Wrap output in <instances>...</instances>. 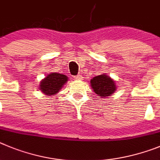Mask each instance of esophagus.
Returning a JSON list of instances; mask_svg holds the SVG:
<instances>
[{
  "label": "esophagus",
  "instance_id": "34e87169",
  "mask_svg": "<svg viewBox=\"0 0 160 160\" xmlns=\"http://www.w3.org/2000/svg\"><path fill=\"white\" fill-rule=\"evenodd\" d=\"M74 79L76 80H83V77H82L81 75H77V76H76V77H74Z\"/></svg>",
  "mask_w": 160,
  "mask_h": 160
}]
</instances>
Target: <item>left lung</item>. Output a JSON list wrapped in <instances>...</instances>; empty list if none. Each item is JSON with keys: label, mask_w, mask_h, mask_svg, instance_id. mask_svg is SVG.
<instances>
[{"label": "left lung", "mask_w": 160, "mask_h": 160, "mask_svg": "<svg viewBox=\"0 0 160 160\" xmlns=\"http://www.w3.org/2000/svg\"><path fill=\"white\" fill-rule=\"evenodd\" d=\"M93 91L100 96H109L114 93L116 87L115 82L104 74L96 76L91 80Z\"/></svg>", "instance_id": "1"}]
</instances>
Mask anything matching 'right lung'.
<instances>
[{
    "instance_id": "1",
    "label": "right lung",
    "mask_w": 160,
    "mask_h": 160,
    "mask_svg": "<svg viewBox=\"0 0 160 160\" xmlns=\"http://www.w3.org/2000/svg\"><path fill=\"white\" fill-rule=\"evenodd\" d=\"M68 81V77L63 74L53 72L49 74L41 82L40 88L47 96L57 94L64 83Z\"/></svg>"
}]
</instances>
